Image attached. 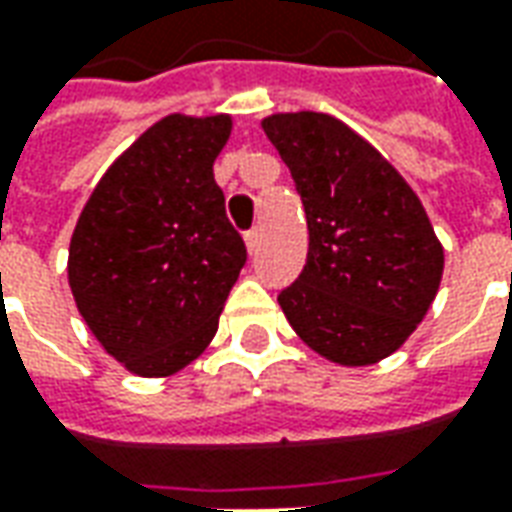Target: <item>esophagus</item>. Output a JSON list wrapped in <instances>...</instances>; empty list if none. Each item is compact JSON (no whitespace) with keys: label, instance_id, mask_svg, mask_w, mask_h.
Returning a JSON list of instances; mask_svg holds the SVG:
<instances>
[{"label":"esophagus","instance_id":"1","mask_svg":"<svg viewBox=\"0 0 512 512\" xmlns=\"http://www.w3.org/2000/svg\"><path fill=\"white\" fill-rule=\"evenodd\" d=\"M244 241H246V249H249V252H252V255H255L257 249H260V230H249V233L244 235Z\"/></svg>","mask_w":512,"mask_h":512}]
</instances>
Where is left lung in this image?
Here are the masks:
<instances>
[{"mask_svg": "<svg viewBox=\"0 0 512 512\" xmlns=\"http://www.w3.org/2000/svg\"><path fill=\"white\" fill-rule=\"evenodd\" d=\"M304 202L310 249L279 307L315 354L376 365L406 343L439 290L444 249L422 202L362 136L321 112L263 120Z\"/></svg>", "mask_w": 512, "mask_h": 512, "instance_id": "left-lung-1", "label": "left lung"}]
</instances>
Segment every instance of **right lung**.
<instances>
[{
    "label": "right lung",
    "mask_w": 512,
    "mask_h": 512,
    "mask_svg": "<svg viewBox=\"0 0 512 512\" xmlns=\"http://www.w3.org/2000/svg\"><path fill=\"white\" fill-rule=\"evenodd\" d=\"M230 131V115L158 120L106 169L76 222L73 301L136 376H172L208 348L246 263L213 180Z\"/></svg>",
    "instance_id": "right-lung-1"
}]
</instances>
